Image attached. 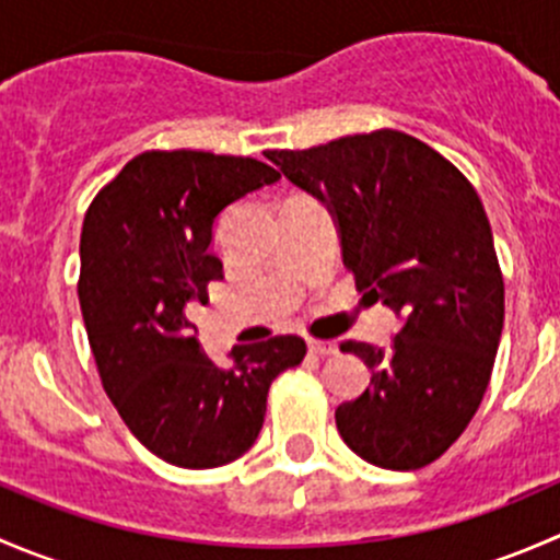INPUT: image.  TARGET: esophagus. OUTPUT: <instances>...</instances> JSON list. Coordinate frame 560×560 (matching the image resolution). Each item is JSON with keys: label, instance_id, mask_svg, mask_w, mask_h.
I'll list each match as a JSON object with an SVG mask.
<instances>
[{"label": "esophagus", "instance_id": "34e87169", "mask_svg": "<svg viewBox=\"0 0 560 560\" xmlns=\"http://www.w3.org/2000/svg\"><path fill=\"white\" fill-rule=\"evenodd\" d=\"M308 352L319 354V358H327V354H336L338 347L332 341H319V338H308Z\"/></svg>", "mask_w": 560, "mask_h": 560}]
</instances>
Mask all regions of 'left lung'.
I'll return each instance as SVG.
<instances>
[{
  "mask_svg": "<svg viewBox=\"0 0 560 560\" xmlns=\"http://www.w3.org/2000/svg\"><path fill=\"white\" fill-rule=\"evenodd\" d=\"M265 156L327 202L354 284L400 316L387 349L341 343L371 385L338 406V433L374 466H428L477 415L504 327V276L477 189L398 129Z\"/></svg>",
  "mask_w": 560,
  "mask_h": 560,
  "instance_id": "8db88e82",
  "label": "left lung"
}]
</instances>
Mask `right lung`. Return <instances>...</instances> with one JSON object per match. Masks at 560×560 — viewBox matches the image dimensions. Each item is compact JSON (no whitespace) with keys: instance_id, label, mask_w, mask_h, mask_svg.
Listing matches in <instances>:
<instances>
[{"instance_id":"add662e5","label":"right lung","mask_w":560,"mask_h":560,"mask_svg":"<svg viewBox=\"0 0 560 560\" xmlns=\"http://www.w3.org/2000/svg\"><path fill=\"white\" fill-rule=\"evenodd\" d=\"M281 173L252 156L143 151L97 191L81 230L78 301L100 380L145 450L180 468H217L246 453L270 382L306 358L301 336L233 347L217 369L189 322L224 279L213 222Z\"/></svg>"}]
</instances>
